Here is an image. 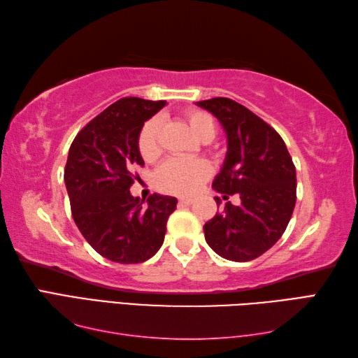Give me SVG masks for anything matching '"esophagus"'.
<instances>
[{
  "instance_id": "34e87169",
  "label": "esophagus",
  "mask_w": 358,
  "mask_h": 358,
  "mask_svg": "<svg viewBox=\"0 0 358 358\" xmlns=\"http://www.w3.org/2000/svg\"><path fill=\"white\" fill-rule=\"evenodd\" d=\"M180 203H181V204H187V206H189V204L194 203V199H191V196H181Z\"/></svg>"
}]
</instances>
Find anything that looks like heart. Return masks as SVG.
<instances>
[{"label":"heart","instance_id":"b5f03b06","mask_svg":"<svg viewBox=\"0 0 358 358\" xmlns=\"http://www.w3.org/2000/svg\"><path fill=\"white\" fill-rule=\"evenodd\" d=\"M189 127L199 140L208 143L217 134V121L210 113L204 110L186 112ZM159 118L154 117L143 124L138 134V150L146 162L158 158L159 148ZM210 167L203 159L172 158L159 167L155 175V185L159 191L175 195H189L199 191L200 186L209 178Z\"/></svg>","mask_w":358,"mask_h":358}]
</instances>
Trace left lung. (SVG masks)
<instances>
[{
  "label": "left lung",
  "instance_id": "obj_1",
  "mask_svg": "<svg viewBox=\"0 0 358 358\" xmlns=\"http://www.w3.org/2000/svg\"><path fill=\"white\" fill-rule=\"evenodd\" d=\"M196 106L222 123L227 152L212 187L227 196L238 194L204 224V238L231 262H250L271 249L286 231L296 200L295 166L283 138L254 112L231 98H210ZM220 206V196H215Z\"/></svg>",
  "mask_w": 358,
  "mask_h": 358
}]
</instances>
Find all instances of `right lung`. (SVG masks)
Returning <instances> with one entry per match:
<instances>
[{
  "label": "right lung",
  "mask_w": 358,
  "mask_h": 358,
  "mask_svg": "<svg viewBox=\"0 0 358 358\" xmlns=\"http://www.w3.org/2000/svg\"><path fill=\"white\" fill-rule=\"evenodd\" d=\"M166 101L126 96L110 104L75 136L64 181L72 217L86 241L110 262L135 264L162 248L175 196H132L134 169L144 166L138 134ZM138 177V175H136Z\"/></svg>",
  "instance_id": "right-lung-1"
}]
</instances>
